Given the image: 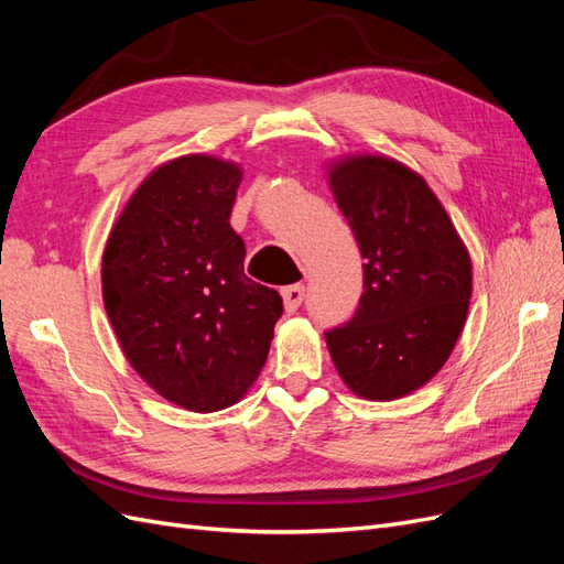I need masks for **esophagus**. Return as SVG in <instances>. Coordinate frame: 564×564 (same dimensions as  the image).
I'll list each match as a JSON object with an SVG mask.
<instances>
[{"mask_svg":"<svg viewBox=\"0 0 564 564\" xmlns=\"http://www.w3.org/2000/svg\"><path fill=\"white\" fill-rule=\"evenodd\" d=\"M282 299H284V308L286 313H296L301 308V303L305 299V286L303 284H289L282 289Z\"/></svg>","mask_w":564,"mask_h":564,"instance_id":"esophagus-1","label":"esophagus"}]
</instances>
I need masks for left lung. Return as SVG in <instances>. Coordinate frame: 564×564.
<instances>
[{
    "instance_id": "8db88e82",
    "label": "left lung",
    "mask_w": 564,
    "mask_h": 564,
    "mask_svg": "<svg viewBox=\"0 0 564 564\" xmlns=\"http://www.w3.org/2000/svg\"><path fill=\"white\" fill-rule=\"evenodd\" d=\"M329 181L365 282L355 315L324 338L350 390L395 400L447 362L468 313L470 256L431 187L400 162L346 160Z\"/></svg>"
}]
</instances>
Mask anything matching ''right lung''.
<instances>
[{"label":"right lung","instance_id":"add662e5","mask_svg":"<svg viewBox=\"0 0 564 564\" xmlns=\"http://www.w3.org/2000/svg\"><path fill=\"white\" fill-rule=\"evenodd\" d=\"M240 166L207 155L152 172L117 218L104 299L127 360L193 412L235 404L259 377L282 296L245 275L230 228Z\"/></svg>","mask_w":564,"mask_h":564}]
</instances>
